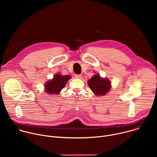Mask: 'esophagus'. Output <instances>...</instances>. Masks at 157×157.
<instances>
[{
  "label": "esophagus",
  "mask_w": 157,
  "mask_h": 157,
  "mask_svg": "<svg viewBox=\"0 0 157 157\" xmlns=\"http://www.w3.org/2000/svg\"><path fill=\"white\" fill-rule=\"evenodd\" d=\"M81 75H75V77L76 78H78V79H81Z\"/></svg>",
  "instance_id": "1"
}]
</instances>
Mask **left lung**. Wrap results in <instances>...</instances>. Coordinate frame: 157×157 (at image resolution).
I'll return each mask as SVG.
<instances>
[{"mask_svg": "<svg viewBox=\"0 0 157 157\" xmlns=\"http://www.w3.org/2000/svg\"><path fill=\"white\" fill-rule=\"evenodd\" d=\"M89 87L96 96H104L110 89V81L106 78H102L99 74H96L88 80Z\"/></svg>", "mask_w": 157, "mask_h": 157, "instance_id": "1", "label": "left lung"}]
</instances>
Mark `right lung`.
<instances>
[{"mask_svg": "<svg viewBox=\"0 0 157 157\" xmlns=\"http://www.w3.org/2000/svg\"><path fill=\"white\" fill-rule=\"evenodd\" d=\"M71 78V76H63L58 73L54 76L52 79L45 83L44 91L47 94H58Z\"/></svg>", "mask_w": 157, "mask_h": 157, "instance_id": "obj_1", "label": "right lung"}]
</instances>
